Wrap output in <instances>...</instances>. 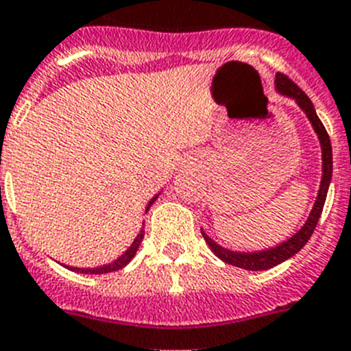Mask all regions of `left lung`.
Wrapping results in <instances>:
<instances>
[{
	"instance_id": "1",
	"label": "left lung",
	"mask_w": 351,
	"mask_h": 351,
	"mask_svg": "<svg viewBox=\"0 0 351 351\" xmlns=\"http://www.w3.org/2000/svg\"><path fill=\"white\" fill-rule=\"evenodd\" d=\"M276 91L279 95L286 97V99L295 100V104L302 109L304 114H306L307 120H309V123L313 125V130H315L316 136H318L319 148H322V180H319L318 196H316L315 205L311 208L309 217L304 222V226L300 228V230H297V233L291 234L289 239H286L285 242L277 243L274 247L261 249V251H231V249L222 247L221 243H217L213 239H210L208 234L205 233V230H201L203 239H205V242L208 243V247L212 249V252L217 256L219 260H222L224 263L243 268V270H268V268H274L277 267V265H281L282 261L293 258V256L306 245L307 240H309L311 234H313V231H315L316 224H318L323 205H325V199H327L328 185H330L332 180L330 138H328L327 130H325L323 123L319 121L311 99L293 83V81H289L286 75L279 74V72L276 74Z\"/></svg>"
}]
</instances>
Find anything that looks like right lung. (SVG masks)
Returning <instances> with one entry per match:
<instances>
[{"instance_id":"add662e5","label":"right lung","mask_w":351,"mask_h":351,"mask_svg":"<svg viewBox=\"0 0 351 351\" xmlns=\"http://www.w3.org/2000/svg\"><path fill=\"white\" fill-rule=\"evenodd\" d=\"M160 193H162V191H160ZM160 193L155 194V196L152 197L150 201H148V205H146L145 212H148V210H150V206L154 205L155 199H157V197L160 196ZM143 237H145V228H143V230L139 231L138 237H136V239H134V242L130 243L129 247H127V251L121 252V254L118 256L117 260L111 261V263L100 265V267H93V268H77V267H69V265H66V268H69V270H74V272H81V274H108V272H114V270H120V268H123L125 265H129L130 261H132V258H134V256H136V252H138L139 243H141Z\"/></svg>"}]
</instances>
